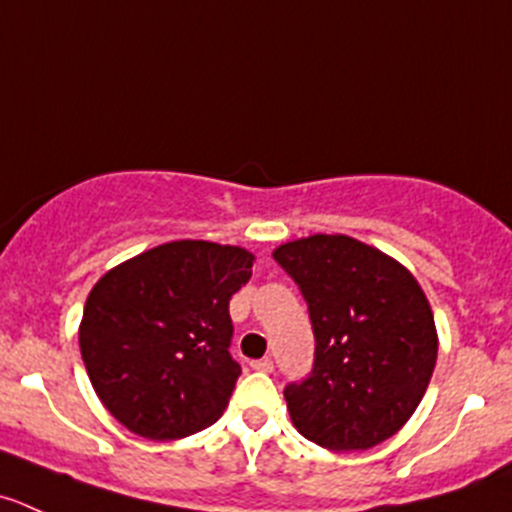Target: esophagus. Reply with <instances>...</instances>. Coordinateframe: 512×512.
<instances>
[{"label": "esophagus", "instance_id": "obj_1", "mask_svg": "<svg viewBox=\"0 0 512 512\" xmlns=\"http://www.w3.org/2000/svg\"><path fill=\"white\" fill-rule=\"evenodd\" d=\"M250 365H252V370H260V372H272V367H275V365H272L270 357H262V360H252Z\"/></svg>", "mask_w": 512, "mask_h": 512}]
</instances>
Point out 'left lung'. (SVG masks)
<instances>
[{
	"label": "left lung",
	"mask_w": 512,
	"mask_h": 512,
	"mask_svg": "<svg viewBox=\"0 0 512 512\" xmlns=\"http://www.w3.org/2000/svg\"><path fill=\"white\" fill-rule=\"evenodd\" d=\"M310 307L315 367L285 400L297 433L335 453L393 438L418 410L438 330L413 272L347 235H310L272 252Z\"/></svg>",
	"instance_id": "8db88e82"
}]
</instances>
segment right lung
<instances>
[{
    "label": "right lung",
    "instance_id": "add662e5",
    "mask_svg": "<svg viewBox=\"0 0 512 512\" xmlns=\"http://www.w3.org/2000/svg\"><path fill=\"white\" fill-rule=\"evenodd\" d=\"M245 247L175 240L104 272L84 302L79 350L114 420L180 440L225 413L240 365L230 300L252 277Z\"/></svg>",
    "mask_w": 512,
    "mask_h": 512
}]
</instances>
